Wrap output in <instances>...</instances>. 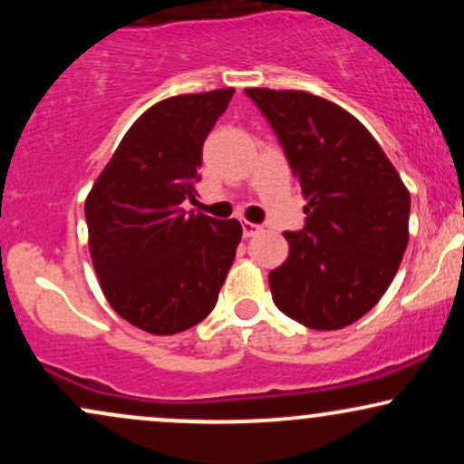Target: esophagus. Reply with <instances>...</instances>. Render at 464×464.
Instances as JSON below:
<instances>
[{
	"mask_svg": "<svg viewBox=\"0 0 464 464\" xmlns=\"http://www.w3.org/2000/svg\"><path fill=\"white\" fill-rule=\"evenodd\" d=\"M262 225H253V222H244L242 225V231H244V237H253V236H257L259 231H262Z\"/></svg>",
	"mask_w": 464,
	"mask_h": 464,
	"instance_id": "esophagus-1",
	"label": "esophagus"
}]
</instances>
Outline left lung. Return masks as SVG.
Returning <instances> with one entry per match:
<instances>
[{
  "label": "left lung",
  "mask_w": 464,
  "mask_h": 464,
  "mask_svg": "<svg viewBox=\"0 0 464 464\" xmlns=\"http://www.w3.org/2000/svg\"><path fill=\"white\" fill-rule=\"evenodd\" d=\"M301 185L305 225L268 275L275 305L310 329L364 316L408 246L410 194L380 143L347 111L305 92L246 89Z\"/></svg>",
  "instance_id": "left-lung-1"
}]
</instances>
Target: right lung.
Listing matches in <instances>:
<instances>
[{
    "label": "right lung",
    "instance_id": "right-lung-1",
    "mask_svg": "<svg viewBox=\"0 0 464 464\" xmlns=\"http://www.w3.org/2000/svg\"><path fill=\"white\" fill-rule=\"evenodd\" d=\"M233 89L177 95L148 109L84 202L89 250L106 301L154 335L198 324L216 307L242 225L185 211L196 200L202 143Z\"/></svg>",
    "mask_w": 464,
    "mask_h": 464
}]
</instances>
